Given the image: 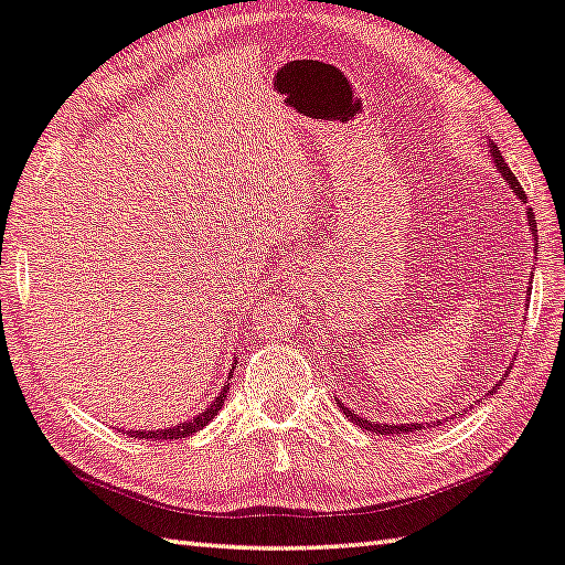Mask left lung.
Listing matches in <instances>:
<instances>
[{
	"label": "left lung",
	"mask_w": 565,
	"mask_h": 565,
	"mask_svg": "<svg viewBox=\"0 0 565 565\" xmlns=\"http://www.w3.org/2000/svg\"><path fill=\"white\" fill-rule=\"evenodd\" d=\"M489 148H491V158H494V166H497V170L501 172V178H504V180L509 182V188L516 192V198H519L521 202H526V192H524V188H521L519 180L514 178V172L509 170V166L504 162V158H501V152L497 150L494 142H489ZM526 217H529L531 237H533V242L539 244L536 214H533V210H531V207L526 210ZM526 299H529V294H526ZM491 393H494V390H491ZM491 393H487V395H491ZM338 405H341V403H338ZM341 407H343V405H341ZM343 413H345L348 417H351L358 427H363V429H367V433H375V435H403V433H417V429H423V425H417V423H409V425H381V423H371V419H365V417H361V415H355L353 409H348V407H343Z\"/></svg>",
	"instance_id": "left-lung-1"
}]
</instances>
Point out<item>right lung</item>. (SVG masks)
<instances>
[{
	"label": "right lung",
	"instance_id": "add662e5",
	"mask_svg": "<svg viewBox=\"0 0 565 565\" xmlns=\"http://www.w3.org/2000/svg\"><path fill=\"white\" fill-rule=\"evenodd\" d=\"M234 367H237V363H232V371H230V377L234 373ZM227 390H230V383L222 387V393L214 397V403L204 407V413H200L198 417L188 419V423H180L175 427H168V429H148V433H130V437H140V439H182V437H190L192 433H198V429H202L207 423H212L214 415L220 413L224 399H227Z\"/></svg>",
	"mask_w": 565,
	"mask_h": 565
}]
</instances>
